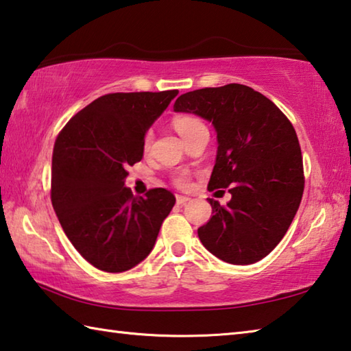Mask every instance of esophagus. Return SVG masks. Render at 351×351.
Segmentation results:
<instances>
[{"label": "esophagus", "instance_id": "esophagus-1", "mask_svg": "<svg viewBox=\"0 0 351 351\" xmlns=\"http://www.w3.org/2000/svg\"><path fill=\"white\" fill-rule=\"evenodd\" d=\"M190 201L189 196H184V195H176V202L180 204V206H184V204H187Z\"/></svg>", "mask_w": 351, "mask_h": 351}]
</instances>
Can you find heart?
Returning <instances> with one entry per match:
<instances>
[{
  "label": "heart",
  "mask_w": 351,
  "mask_h": 351,
  "mask_svg": "<svg viewBox=\"0 0 351 351\" xmlns=\"http://www.w3.org/2000/svg\"><path fill=\"white\" fill-rule=\"evenodd\" d=\"M202 123L197 118L195 117H189V114H181V117H176L173 119V127L175 130L180 133V135L182 136V139L186 138L190 132H192L193 129H196L197 125H201ZM150 141H152V133L149 132L147 135H145L144 138V147L147 149L150 145ZM175 182L176 186L180 187H187L189 186V175L187 173H180L176 178H175Z\"/></svg>",
  "instance_id": "heart-1"
}]
</instances>
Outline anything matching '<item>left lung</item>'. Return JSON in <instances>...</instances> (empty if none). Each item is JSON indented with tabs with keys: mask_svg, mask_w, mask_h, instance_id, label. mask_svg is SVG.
Listing matches in <instances>:
<instances>
[{
	"mask_svg": "<svg viewBox=\"0 0 351 351\" xmlns=\"http://www.w3.org/2000/svg\"><path fill=\"white\" fill-rule=\"evenodd\" d=\"M175 112L212 123L218 138L208 190L227 189V206L210 199L213 216L197 228L202 245L228 264L265 258L289 230L304 192L302 155L285 114L242 84L206 87L176 99Z\"/></svg>",
	"mask_w": 351,
	"mask_h": 351,
	"instance_id": "8db88e82",
	"label": "left lung"
}]
</instances>
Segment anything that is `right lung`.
Segmentation results:
<instances>
[{"label": "right lung", "instance_id": "add662e5", "mask_svg": "<svg viewBox=\"0 0 351 351\" xmlns=\"http://www.w3.org/2000/svg\"><path fill=\"white\" fill-rule=\"evenodd\" d=\"M178 90L109 93L69 121L55 141L52 206L87 263L119 273L149 256L175 206L165 189L133 196L127 167L141 161L150 125Z\"/></svg>", "mask_w": 351, "mask_h": 351}]
</instances>
